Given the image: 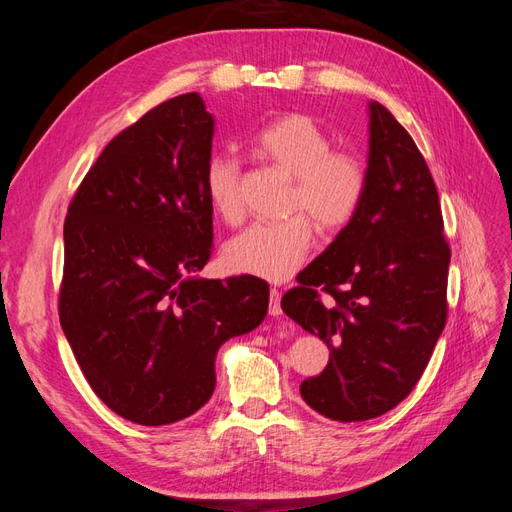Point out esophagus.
Wrapping results in <instances>:
<instances>
[{"label": "esophagus", "mask_w": 512, "mask_h": 512, "mask_svg": "<svg viewBox=\"0 0 512 512\" xmlns=\"http://www.w3.org/2000/svg\"><path fill=\"white\" fill-rule=\"evenodd\" d=\"M282 292L277 288H271L269 292V314L271 316H282Z\"/></svg>", "instance_id": "1"}]
</instances>
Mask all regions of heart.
Wrapping results in <instances>:
<instances>
[{
  "label": "heart",
  "instance_id": "b5f03b06",
  "mask_svg": "<svg viewBox=\"0 0 512 512\" xmlns=\"http://www.w3.org/2000/svg\"><path fill=\"white\" fill-rule=\"evenodd\" d=\"M333 138L316 119L288 113L260 128L252 149L260 160L292 179L282 222L252 224L224 247L230 271L284 282L297 271L314 239L312 224L322 235L346 228L361 209L367 192V168L352 153L333 151ZM239 164L215 153L205 164L203 185L211 209L224 222L241 215Z\"/></svg>",
  "mask_w": 512,
  "mask_h": 512
}]
</instances>
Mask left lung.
Segmentation results:
<instances>
[{"label": "left lung", "instance_id": "obj_1", "mask_svg": "<svg viewBox=\"0 0 512 512\" xmlns=\"http://www.w3.org/2000/svg\"><path fill=\"white\" fill-rule=\"evenodd\" d=\"M442 232L425 158L406 128L369 102L363 205L282 299L286 316L331 350L322 374L301 382L309 408L369 421L412 393L446 324L451 247Z\"/></svg>", "mask_w": 512, "mask_h": 512}]
</instances>
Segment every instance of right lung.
<instances>
[{
  "mask_svg": "<svg viewBox=\"0 0 512 512\" xmlns=\"http://www.w3.org/2000/svg\"><path fill=\"white\" fill-rule=\"evenodd\" d=\"M213 117L198 94L151 108L89 168L64 224L59 322L83 376L132 423H177L215 389V354L265 320L269 284L203 280Z\"/></svg>",
  "mask_w": 512,
  "mask_h": 512,
  "instance_id": "add662e5",
  "label": "right lung"
}]
</instances>
